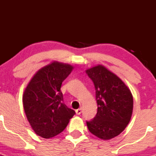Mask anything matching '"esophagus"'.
Listing matches in <instances>:
<instances>
[{
    "mask_svg": "<svg viewBox=\"0 0 156 156\" xmlns=\"http://www.w3.org/2000/svg\"><path fill=\"white\" fill-rule=\"evenodd\" d=\"M75 112H76L77 115H80L81 112H82V108L81 107V108H78V109H76L75 110Z\"/></svg>",
    "mask_w": 156,
    "mask_h": 156,
    "instance_id": "obj_1",
    "label": "esophagus"
}]
</instances>
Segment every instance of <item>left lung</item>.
<instances>
[{"mask_svg": "<svg viewBox=\"0 0 156 156\" xmlns=\"http://www.w3.org/2000/svg\"><path fill=\"white\" fill-rule=\"evenodd\" d=\"M86 73L94 82L97 112L87 121L88 130L97 137L109 140L125 129L133 112V96L125 83L102 66L87 69Z\"/></svg>", "mask_w": 156, "mask_h": 156, "instance_id": "1", "label": "left lung"}]
</instances>
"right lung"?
<instances>
[{
    "label": "right lung",
    "instance_id": "add662e5",
    "mask_svg": "<svg viewBox=\"0 0 156 156\" xmlns=\"http://www.w3.org/2000/svg\"><path fill=\"white\" fill-rule=\"evenodd\" d=\"M73 67L54 62L34 75L23 94V107L36 134L51 138L63 131L75 112L63 103L61 86Z\"/></svg>",
    "mask_w": 156,
    "mask_h": 156
}]
</instances>
